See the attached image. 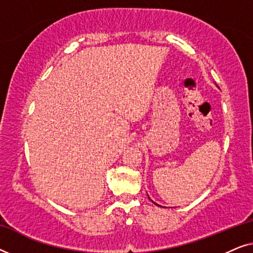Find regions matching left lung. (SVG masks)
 Segmentation results:
<instances>
[{"label": "left lung", "instance_id": "left-lung-1", "mask_svg": "<svg viewBox=\"0 0 253 253\" xmlns=\"http://www.w3.org/2000/svg\"><path fill=\"white\" fill-rule=\"evenodd\" d=\"M147 196H148V195H147ZM148 199H150V197H148ZM150 200H151V202H152V203H153V204H155V205H157V206H160V205H158V204H157V203H154V202H153V200H152V199H150ZM160 207H161V206H160Z\"/></svg>", "mask_w": 253, "mask_h": 253}]
</instances>
